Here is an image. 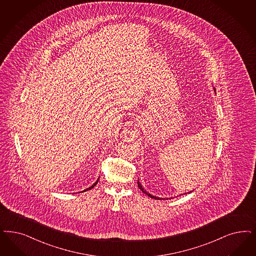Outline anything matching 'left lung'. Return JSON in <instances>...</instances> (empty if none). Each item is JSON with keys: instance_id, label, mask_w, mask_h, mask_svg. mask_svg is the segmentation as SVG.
<instances>
[{"instance_id": "1", "label": "left lung", "mask_w": 256, "mask_h": 256, "mask_svg": "<svg viewBox=\"0 0 256 256\" xmlns=\"http://www.w3.org/2000/svg\"><path fill=\"white\" fill-rule=\"evenodd\" d=\"M138 186H139V188L141 189L142 191L144 193L146 194H148V196H150V198H155V200H160V198H157V196H152V194H150V193H148L144 188H142V186H141V184L139 182V180H138ZM188 193H191V192H188Z\"/></svg>"}]
</instances>
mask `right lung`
I'll return each mask as SVG.
<instances>
[{
  "mask_svg": "<svg viewBox=\"0 0 256 256\" xmlns=\"http://www.w3.org/2000/svg\"><path fill=\"white\" fill-rule=\"evenodd\" d=\"M97 182H98V180H97L96 182L92 184V186H90V187H88V189H86V190H84V191H87V190H90V189H92V188H94V186H96Z\"/></svg>",
  "mask_w": 256,
  "mask_h": 256,
  "instance_id": "obj_1",
  "label": "right lung"
}]
</instances>
